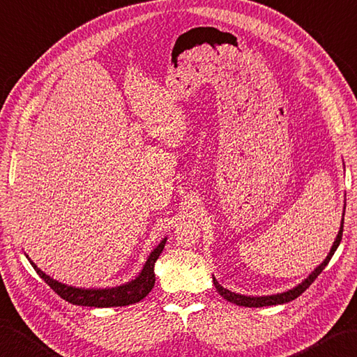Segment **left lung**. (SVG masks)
Masks as SVG:
<instances>
[{
  "label": "left lung",
  "instance_id": "8db88e82",
  "mask_svg": "<svg viewBox=\"0 0 357 357\" xmlns=\"http://www.w3.org/2000/svg\"><path fill=\"white\" fill-rule=\"evenodd\" d=\"M344 215H345V211L344 213H342V221H340V227H339V232H337V236L336 240H334L333 246L330 249V252H328L325 260L319 264V266L314 269L311 274L305 278V280L302 283H298L296 288L292 289H288L284 292H280V294H272V296H261V297H254V296H241V294H236V292H232L226 289L225 286H221L218 283V280L213 277V284L216 291H218V294L221 297H225L227 302L230 303H235L238 306H248V308H261V306H271V305H283V303H288L291 302V300L297 298L298 296H302L303 292L310 288L311 283L316 280V278L320 275V272H322L325 269V266L328 263H330L331 257L334 255V252H336V249L339 248L340 244V240H342V232H344Z\"/></svg>",
  "mask_w": 357,
  "mask_h": 357
}]
</instances>
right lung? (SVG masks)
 <instances>
[{"mask_svg":"<svg viewBox=\"0 0 357 357\" xmlns=\"http://www.w3.org/2000/svg\"><path fill=\"white\" fill-rule=\"evenodd\" d=\"M167 236L162 238L158 246L151 250V254L146 258L144 268L139 272V275L132 278V280L123 283L121 286H113V288H75V286H69L61 283L59 280H54L51 275L45 274L37 264H35L29 255L27 260L32 264V268L37 271V274L43 278V280L51 286L57 294L66 300V302L79 306H94V308H108V306H127L141 302L142 298L149 296V292L155 286V263L159 258L160 252L165 246Z\"/></svg>","mask_w":357,"mask_h":357,"instance_id":"obj_1","label":"right lung"}]
</instances>
